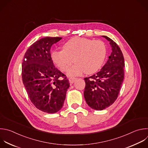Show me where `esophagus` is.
<instances>
[{
	"mask_svg": "<svg viewBox=\"0 0 148 148\" xmlns=\"http://www.w3.org/2000/svg\"><path fill=\"white\" fill-rule=\"evenodd\" d=\"M69 79V82L70 84H73L75 82V81L76 80V78H70Z\"/></svg>",
	"mask_w": 148,
	"mask_h": 148,
	"instance_id": "esophagus-1",
	"label": "esophagus"
}]
</instances>
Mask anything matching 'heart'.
Here are the masks:
<instances>
[{"mask_svg":"<svg viewBox=\"0 0 148 148\" xmlns=\"http://www.w3.org/2000/svg\"><path fill=\"white\" fill-rule=\"evenodd\" d=\"M106 56V48L102 41L79 37L70 39L63 45V49L52 53L54 63L62 71H67L74 61L76 63L67 73L70 77L78 76L85 72L88 74L96 73L101 67Z\"/></svg>","mask_w":148,"mask_h":148,"instance_id":"1","label":"heart"}]
</instances>
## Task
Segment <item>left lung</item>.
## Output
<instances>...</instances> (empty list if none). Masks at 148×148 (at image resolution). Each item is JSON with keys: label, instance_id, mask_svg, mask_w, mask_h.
Here are the masks:
<instances>
[{"label": "left lung", "instance_id": "8db88e82", "mask_svg": "<svg viewBox=\"0 0 148 148\" xmlns=\"http://www.w3.org/2000/svg\"><path fill=\"white\" fill-rule=\"evenodd\" d=\"M102 36L110 42L111 55L100 71L84 78L85 101L96 110H103L115 102L124 78V59L120 48L110 38Z\"/></svg>", "mask_w": 148, "mask_h": 148}]
</instances>
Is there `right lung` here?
Segmentation results:
<instances>
[{
  "label": "right lung",
  "mask_w": 148,
  "mask_h": 148,
  "mask_svg": "<svg viewBox=\"0 0 148 148\" xmlns=\"http://www.w3.org/2000/svg\"><path fill=\"white\" fill-rule=\"evenodd\" d=\"M61 37H45L34 42L25 53L22 79L34 105L47 113H55L63 106L70 86L66 76L56 68L51 55L53 44Z\"/></svg>",
  "instance_id": "obj_1"
}]
</instances>
